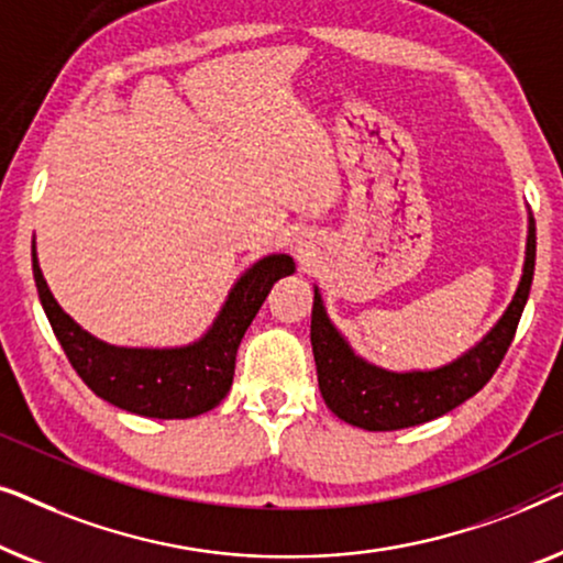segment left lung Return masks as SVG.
Masks as SVG:
<instances>
[{"mask_svg": "<svg viewBox=\"0 0 563 563\" xmlns=\"http://www.w3.org/2000/svg\"><path fill=\"white\" fill-rule=\"evenodd\" d=\"M536 268V220L528 212L526 264L512 302L487 335L459 358L438 368L389 372L353 351L341 330L328 318L320 289L314 287L310 341L318 366L320 395L333 415L364 430H399L435 420L474 397L497 372L510 349L520 314L526 310Z\"/></svg>", "mask_w": 563, "mask_h": 563, "instance_id": "left-lung-1", "label": "left lung"}]
</instances>
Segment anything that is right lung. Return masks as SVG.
Listing matches in <instances>:
<instances>
[{
	"instance_id": "add662e5",
	"label": "right lung",
	"mask_w": 563,
	"mask_h": 563,
	"mask_svg": "<svg viewBox=\"0 0 563 563\" xmlns=\"http://www.w3.org/2000/svg\"><path fill=\"white\" fill-rule=\"evenodd\" d=\"M289 274H295V261L287 253L258 258L238 276L212 325L197 341L172 349H133L99 341L64 312L43 279L33 245L37 297L81 382L104 402L158 420L197 418L225 399L245 330L274 284Z\"/></svg>"
}]
</instances>
